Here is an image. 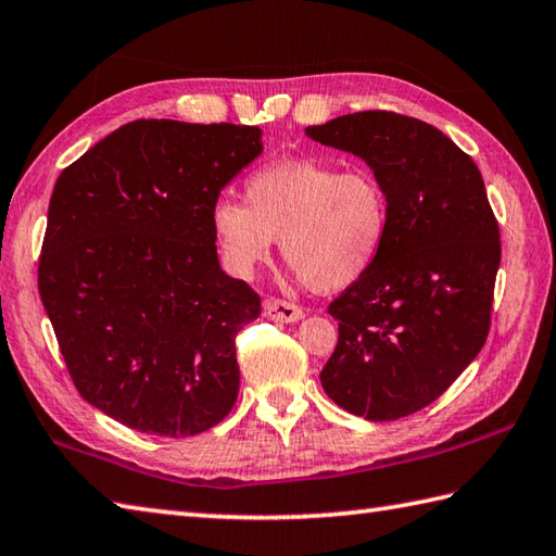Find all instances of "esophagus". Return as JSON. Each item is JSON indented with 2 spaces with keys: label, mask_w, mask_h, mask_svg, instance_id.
<instances>
[{
  "label": "esophagus",
  "mask_w": 556,
  "mask_h": 556,
  "mask_svg": "<svg viewBox=\"0 0 556 556\" xmlns=\"http://www.w3.org/2000/svg\"><path fill=\"white\" fill-rule=\"evenodd\" d=\"M264 314H266V319L280 321V324H294L304 316L302 307H298V304L286 302V300H276V298H268L264 302Z\"/></svg>",
  "instance_id": "1"
}]
</instances>
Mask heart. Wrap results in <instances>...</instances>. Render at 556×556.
Returning <instances> with one entry per match:
<instances>
[{"instance_id": "b5f03b06", "label": "heart", "mask_w": 556, "mask_h": 556, "mask_svg": "<svg viewBox=\"0 0 556 556\" xmlns=\"http://www.w3.org/2000/svg\"><path fill=\"white\" fill-rule=\"evenodd\" d=\"M341 166L280 157L247 177V203L215 199L208 225L223 268L252 278L280 235L282 256L314 290H345L367 276L389 240V194L369 167Z\"/></svg>"}]
</instances>
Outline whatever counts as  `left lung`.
Here are the masks:
<instances>
[{
  "instance_id": "1",
  "label": "left lung",
  "mask_w": 556,
  "mask_h": 556,
  "mask_svg": "<svg viewBox=\"0 0 556 556\" xmlns=\"http://www.w3.org/2000/svg\"><path fill=\"white\" fill-rule=\"evenodd\" d=\"M304 134L362 157L391 206L379 262L328 307L338 345L321 387L357 417L399 420L437 401L482 350L500 225L478 165L432 124L367 110Z\"/></svg>"
}]
</instances>
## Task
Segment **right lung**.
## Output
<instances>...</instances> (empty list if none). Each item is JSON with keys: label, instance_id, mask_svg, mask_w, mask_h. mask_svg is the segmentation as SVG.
<instances>
[{"label": "right lung", "instance_id": "obj_1", "mask_svg": "<svg viewBox=\"0 0 556 556\" xmlns=\"http://www.w3.org/2000/svg\"><path fill=\"white\" fill-rule=\"evenodd\" d=\"M262 151L258 127L136 119L56 179L40 300L78 393L112 420L179 439L232 410L235 336L262 300L220 268L208 211Z\"/></svg>", "mask_w": 556, "mask_h": 556}]
</instances>
